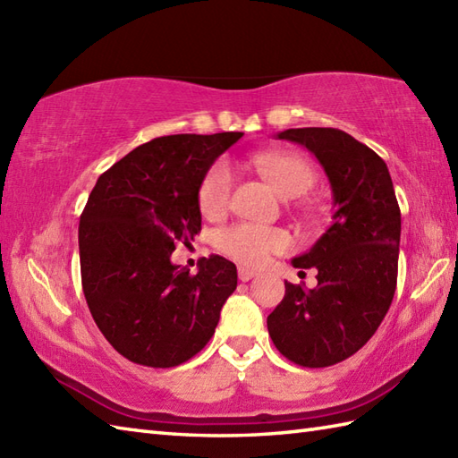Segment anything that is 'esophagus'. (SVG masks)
<instances>
[{"instance_id": "esophagus-1", "label": "esophagus", "mask_w": 458, "mask_h": 458, "mask_svg": "<svg viewBox=\"0 0 458 458\" xmlns=\"http://www.w3.org/2000/svg\"><path fill=\"white\" fill-rule=\"evenodd\" d=\"M258 274L254 269H248V267H240L238 269V277H240V281H250V279H254Z\"/></svg>"}]
</instances>
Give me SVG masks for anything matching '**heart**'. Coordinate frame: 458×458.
I'll use <instances>...</instances> for the list:
<instances>
[{
    "label": "heart",
    "mask_w": 458,
    "mask_h": 458,
    "mask_svg": "<svg viewBox=\"0 0 458 458\" xmlns=\"http://www.w3.org/2000/svg\"><path fill=\"white\" fill-rule=\"evenodd\" d=\"M251 167L264 177L271 189L284 199L303 197L317 181L310 165L295 153L261 151L251 155ZM232 197V174L226 165H212L199 187V208L207 218H218L226 212ZM214 244L222 254L246 266H259L271 256L285 251L291 238L285 230L256 226V224H232L214 236Z\"/></svg>",
    "instance_id": "obj_1"
}]
</instances>
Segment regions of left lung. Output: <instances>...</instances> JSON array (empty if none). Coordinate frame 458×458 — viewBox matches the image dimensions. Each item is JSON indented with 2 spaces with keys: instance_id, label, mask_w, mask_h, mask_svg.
<instances>
[{
  "instance_id": "1",
  "label": "left lung",
  "mask_w": 458,
  "mask_h": 458,
  "mask_svg": "<svg viewBox=\"0 0 458 458\" xmlns=\"http://www.w3.org/2000/svg\"><path fill=\"white\" fill-rule=\"evenodd\" d=\"M303 145L333 191L330 228L291 264L315 267L317 287L285 281V297L267 317L276 348L291 362L325 368L362 348L392 305L397 284L402 214L387 165L368 145L335 128L276 135Z\"/></svg>"
}]
</instances>
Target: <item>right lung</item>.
Listing matches in <instances>:
<instances>
[{
    "mask_svg": "<svg viewBox=\"0 0 458 458\" xmlns=\"http://www.w3.org/2000/svg\"><path fill=\"white\" fill-rule=\"evenodd\" d=\"M242 135L155 138L102 173L90 192L79 226L82 291L106 340L135 364L187 362L234 293L238 271L226 258H202L191 276L171 254L200 232V182Z\"/></svg>",
    "mask_w": 458,
    "mask_h": 458,
    "instance_id": "right-lung-1",
    "label": "right lung"
}]
</instances>
